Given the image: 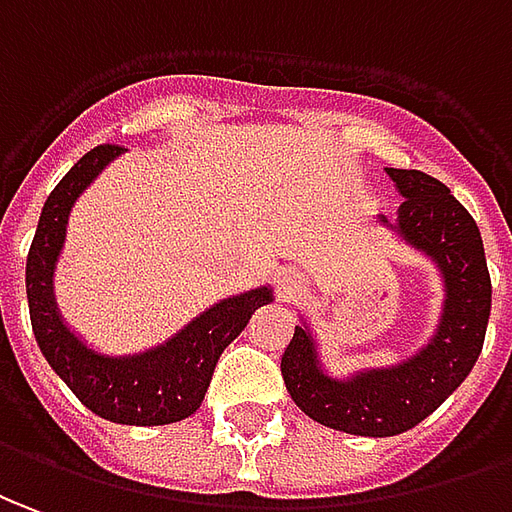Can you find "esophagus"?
<instances>
[{"instance_id":"esophagus-1","label":"esophagus","mask_w":512,"mask_h":512,"mask_svg":"<svg viewBox=\"0 0 512 512\" xmlns=\"http://www.w3.org/2000/svg\"><path fill=\"white\" fill-rule=\"evenodd\" d=\"M303 276L295 270V267H284L276 276V290L281 298H292L295 292H301Z\"/></svg>"}]
</instances>
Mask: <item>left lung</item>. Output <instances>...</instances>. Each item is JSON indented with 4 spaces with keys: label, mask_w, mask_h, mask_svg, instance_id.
<instances>
[{
    "label": "left lung",
    "mask_w": 512,
    "mask_h": 512,
    "mask_svg": "<svg viewBox=\"0 0 512 512\" xmlns=\"http://www.w3.org/2000/svg\"><path fill=\"white\" fill-rule=\"evenodd\" d=\"M387 175L404 203L396 220L376 214V222L438 270V326L410 357L337 376L323 362L312 323L298 315L301 326L281 357L284 384L298 410L362 438H393L438 410L477 365L491 317V276L474 217L449 186L426 172L387 167Z\"/></svg>",
    "instance_id": "left-lung-1"
}]
</instances>
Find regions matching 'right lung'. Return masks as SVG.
<instances>
[{
	"label": "right lung",
	"mask_w": 512,
	"mask_h": 512,
	"mask_svg": "<svg viewBox=\"0 0 512 512\" xmlns=\"http://www.w3.org/2000/svg\"><path fill=\"white\" fill-rule=\"evenodd\" d=\"M122 153L128 150L119 144L94 147L47 197L27 253L30 323L49 368L69 384L88 410L125 426L175 424L195 415L222 351L245 331L250 315L276 295L270 284H262L220 298L164 343L136 354H108L74 331L55 298V270L66 245L69 214L80 195L100 178L102 169Z\"/></svg>",
	"instance_id": "right-lung-1"
}]
</instances>
